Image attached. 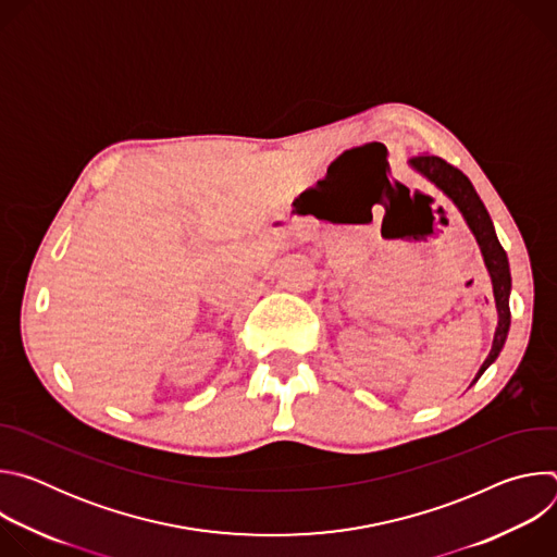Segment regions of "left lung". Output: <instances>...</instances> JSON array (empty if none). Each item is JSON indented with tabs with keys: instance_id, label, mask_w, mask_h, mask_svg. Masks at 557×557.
Masks as SVG:
<instances>
[{
	"instance_id": "obj_1",
	"label": "left lung",
	"mask_w": 557,
	"mask_h": 557,
	"mask_svg": "<svg viewBox=\"0 0 557 557\" xmlns=\"http://www.w3.org/2000/svg\"><path fill=\"white\" fill-rule=\"evenodd\" d=\"M410 163H412L414 170H419L423 176H428L436 187H441L456 202V207L462 211L469 228L475 235V240H479V245H481V251L485 256V264L492 273L494 295H496V306H498V329H496V335H494L492 352L485 359V363L481 366L479 374H475V379H473V383H475L481 379V374L496 361V357L500 355V350L505 346V339H507V333H509V324H511V310H509L511 275H509L507 253L498 243L492 218H490L483 200L479 198V194H475L469 178L458 168L443 161L441 156H414Z\"/></svg>"
}]
</instances>
